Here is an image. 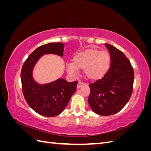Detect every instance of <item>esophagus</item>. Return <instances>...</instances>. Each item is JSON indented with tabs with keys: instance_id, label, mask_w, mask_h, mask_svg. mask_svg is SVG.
<instances>
[{
	"instance_id": "esophagus-1",
	"label": "esophagus",
	"mask_w": 151,
	"mask_h": 151,
	"mask_svg": "<svg viewBox=\"0 0 151 151\" xmlns=\"http://www.w3.org/2000/svg\"><path fill=\"white\" fill-rule=\"evenodd\" d=\"M84 85V84H83V83H81V82H79L78 84H77V88L79 89V88H81L82 86H83Z\"/></svg>"
}]
</instances>
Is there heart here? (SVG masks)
<instances>
[{
    "mask_svg": "<svg viewBox=\"0 0 151 151\" xmlns=\"http://www.w3.org/2000/svg\"><path fill=\"white\" fill-rule=\"evenodd\" d=\"M110 64L111 57L108 52L91 48L77 53L72 63H68L66 68L69 74H75L76 70L84 69V74L87 79L98 81L107 74Z\"/></svg>",
    "mask_w": 151,
    "mask_h": 151,
    "instance_id": "heart-1",
    "label": "heart"
}]
</instances>
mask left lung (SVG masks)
Wrapping results in <instances>:
<instances>
[{"instance_id":"obj_1","label":"left lung","mask_w":151,"mask_h":151,"mask_svg":"<svg viewBox=\"0 0 151 151\" xmlns=\"http://www.w3.org/2000/svg\"><path fill=\"white\" fill-rule=\"evenodd\" d=\"M104 45L110 54V67L102 79L89 85L88 103L96 113L108 116L120 111L129 101L134 71L124 53L111 45Z\"/></svg>"}]
</instances>
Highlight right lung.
I'll use <instances>...</instances> for the list:
<instances>
[{
  "label": "right lung",
  "instance_id": "right-lung-1",
  "mask_svg": "<svg viewBox=\"0 0 151 151\" xmlns=\"http://www.w3.org/2000/svg\"><path fill=\"white\" fill-rule=\"evenodd\" d=\"M64 44L50 43L36 48L22 65L21 79L22 93L27 103L41 115L53 117L66 108L72 96L76 91L78 81L69 83L60 78L52 83L39 84L33 78V69L40 58L45 54H55L63 57Z\"/></svg>",
  "mask_w": 151,
  "mask_h": 151
}]
</instances>
